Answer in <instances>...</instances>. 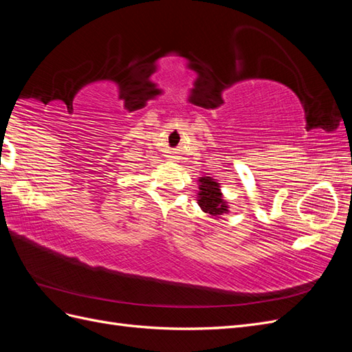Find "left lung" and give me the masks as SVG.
I'll use <instances>...</instances> for the list:
<instances>
[{"instance_id": "obj_1", "label": "left lung", "mask_w": 352, "mask_h": 352, "mask_svg": "<svg viewBox=\"0 0 352 352\" xmlns=\"http://www.w3.org/2000/svg\"><path fill=\"white\" fill-rule=\"evenodd\" d=\"M198 206L201 210L212 217H220L223 212H228V201L223 199L220 184L214 179L206 176L198 179Z\"/></svg>"}]
</instances>
